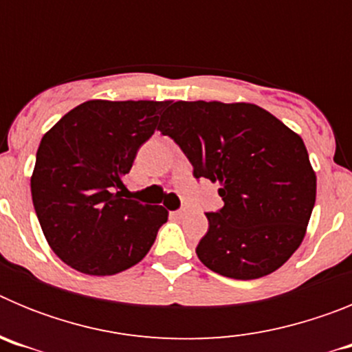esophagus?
<instances>
[{
  "mask_svg": "<svg viewBox=\"0 0 352 352\" xmlns=\"http://www.w3.org/2000/svg\"><path fill=\"white\" fill-rule=\"evenodd\" d=\"M170 214H173V217H176V219H182V217H185V214H186V210L170 211Z\"/></svg>",
  "mask_w": 352,
  "mask_h": 352,
  "instance_id": "34e87169",
  "label": "esophagus"
}]
</instances>
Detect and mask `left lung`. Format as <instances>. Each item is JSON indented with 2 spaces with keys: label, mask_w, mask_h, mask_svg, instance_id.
<instances>
[{
  "label": "left lung",
  "mask_w": 352,
  "mask_h": 352,
  "mask_svg": "<svg viewBox=\"0 0 352 352\" xmlns=\"http://www.w3.org/2000/svg\"><path fill=\"white\" fill-rule=\"evenodd\" d=\"M194 178L219 182L223 206L206 213L195 254L211 272L254 280L278 270L305 238L316 173L298 133L254 104L174 102L158 126Z\"/></svg>",
  "instance_id": "obj_1"
}]
</instances>
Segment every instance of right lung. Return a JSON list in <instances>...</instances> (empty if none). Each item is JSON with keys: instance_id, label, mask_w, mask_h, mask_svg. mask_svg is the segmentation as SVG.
Masks as SVG:
<instances>
[{"instance_id": "obj_1", "label": "right lung", "mask_w": 352, "mask_h": 352, "mask_svg": "<svg viewBox=\"0 0 352 352\" xmlns=\"http://www.w3.org/2000/svg\"><path fill=\"white\" fill-rule=\"evenodd\" d=\"M169 104L84 102L40 141L33 206L52 252L77 272L104 276L129 270L167 222L164 206L125 199V176Z\"/></svg>"}]
</instances>
